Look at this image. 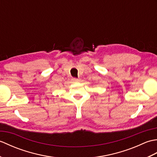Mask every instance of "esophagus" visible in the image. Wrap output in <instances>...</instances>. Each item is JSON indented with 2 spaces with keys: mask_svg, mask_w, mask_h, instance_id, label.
<instances>
[{
  "mask_svg": "<svg viewBox=\"0 0 157 157\" xmlns=\"http://www.w3.org/2000/svg\"><path fill=\"white\" fill-rule=\"evenodd\" d=\"M73 81L75 82H80V79H78V78H73Z\"/></svg>",
  "mask_w": 157,
  "mask_h": 157,
  "instance_id": "1",
  "label": "esophagus"
}]
</instances>
